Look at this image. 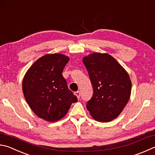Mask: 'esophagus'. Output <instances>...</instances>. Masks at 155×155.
Masks as SVG:
<instances>
[{
  "instance_id": "1",
  "label": "esophagus",
  "mask_w": 155,
  "mask_h": 155,
  "mask_svg": "<svg viewBox=\"0 0 155 155\" xmlns=\"http://www.w3.org/2000/svg\"><path fill=\"white\" fill-rule=\"evenodd\" d=\"M75 95L77 96L78 98H80V92H79V91L75 92Z\"/></svg>"
}]
</instances>
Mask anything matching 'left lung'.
I'll list each match as a JSON object with an SVG mask.
<instances>
[{
    "instance_id": "8db88e82",
    "label": "left lung",
    "mask_w": 155,
    "mask_h": 155,
    "mask_svg": "<svg viewBox=\"0 0 155 155\" xmlns=\"http://www.w3.org/2000/svg\"><path fill=\"white\" fill-rule=\"evenodd\" d=\"M82 61L94 90L87 109L96 121H111L120 115L130 98L132 82L129 75L107 53L94 52Z\"/></svg>"
}]
</instances>
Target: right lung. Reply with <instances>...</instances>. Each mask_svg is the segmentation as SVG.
<instances>
[{
  "instance_id": "obj_1",
  "label": "right lung",
  "mask_w": 155,
  "mask_h": 155,
  "mask_svg": "<svg viewBox=\"0 0 155 155\" xmlns=\"http://www.w3.org/2000/svg\"><path fill=\"white\" fill-rule=\"evenodd\" d=\"M69 61V57L62 54H45L32 64L23 78L26 101L38 117L47 121L62 119L78 101L62 75Z\"/></svg>"
}]
</instances>
